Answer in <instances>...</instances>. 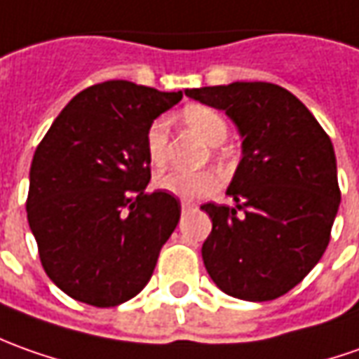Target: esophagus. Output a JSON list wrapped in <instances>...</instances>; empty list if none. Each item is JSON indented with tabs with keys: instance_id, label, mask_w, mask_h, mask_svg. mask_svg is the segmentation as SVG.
Returning a JSON list of instances; mask_svg holds the SVG:
<instances>
[{
	"instance_id": "obj_1",
	"label": "esophagus",
	"mask_w": 359,
	"mask_h": 359,
	"mask_svg": "<svg viewBox=\"0 0 359 359\" xmlns=\"http://www.w3.org/2000/svg\"><path fill=\"white\" fill-rule=\"evenodd\" d=\"M194 206H196V204H192V202H190V200H182V202H180V208H182V212L192 210V208H194Z\"/></svg>"
}]
</instances>
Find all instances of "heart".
Here are the masks:
<instances>
[{
    "label": "heart",
    "instance_id": "heart-1",
    "mask_svg": "<svg viewBox=\"0 0 359 359\" xmlns=\"http://www.w3.org/2000/svg\"><path fill=\"white\" fill-rule=\"evenodd\" d=\"M184 123L198 133L212 147L222 145L228 137V123L216 109L206 106H190L184 109ZM145 153L149 163L153 167H163L169 157V119L165 116L153 119L149 123L145 133ZM155 184L161 190L175 194L179 198H200L208 196L220 187V179L212 170H198V172H187V170H169L157 175Z\"/></svg>",
    "mask_w": 359,
    "mask_h": 359
}]
</instances>
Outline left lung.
<instances>
[{"mask_svg":"<svg viewBox=\"0 0 359 359\" xmlns=\"http://www.w3.org/2000/svg\"><path fill=\"white\" fill-rule=\"evenodd\" d=\"M226 111L241 135V161L226 194L204 204L212 231L202 243L218 289L241 301H273L320 262L340 206L336 155L320 123L289 90L269 82L184 90Z\"/></svg>","mask_w":359,"mask_h":359,"instance_id":"left-lung-1","label":"left lung"}]
</instances>
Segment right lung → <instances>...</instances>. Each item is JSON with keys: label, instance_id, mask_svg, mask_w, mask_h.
Segmentation results:
<instances>
[{"label": "right lung", "instance_id": "obj_1", "mask_svg": "<svg viewBox=\"0 0 359 359\" xmlns=\"http://www.w3.org/2000/svg\"><path fill=\"white\" fill-rule=\"evenodd\" d=\"M180 100L182 92L108 80L72 97L39 143L27 220L43 269L68 297L118 306L151 279L180 202L145 192V133Z\"/></svg>", "mask_w": 359, "mask_h": 359}]
</instances>
